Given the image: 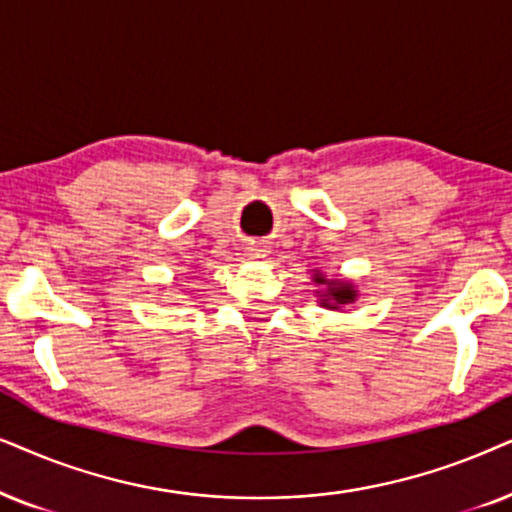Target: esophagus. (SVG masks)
<instances>
[{"instance_id":"esophagus-1","label":"esophagus","mask_w":512,"mask_h":512,"mask_svg":"<svg viewBox=\"0 0 512 512\" xmlns=\"http://www.w3.org/2000/svg\"><path fill=\"white\" fill-rule=\"evenodd\" d=\"M264 252H267V250H264L262 245H255V243H252L250 248H248V255L250 257H264Z\"/></svg>"}]
</instances>
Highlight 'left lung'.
Instances as JSON below:
<instances>
[{
  "instance_id": "8db88e82",
  "label": "left lung",
  "mask_w": 512,
  "mask_h": 512,
  "mask_svg": "<svg viewBox=\"0 0 512 512\" xmlns=\"http://www.w3.org/2000/svg\"><path fill=\"white\" fill-rule=\"evenodd\" d=\"M316 283H325V278L316 276ZM327 285H330V288H327V292L323 295L325 297L323 304L330 306V309H337V306L349 304L356 299V290H353L351 285H344V283H327Z\"/></svg>"
}]
</instances>
